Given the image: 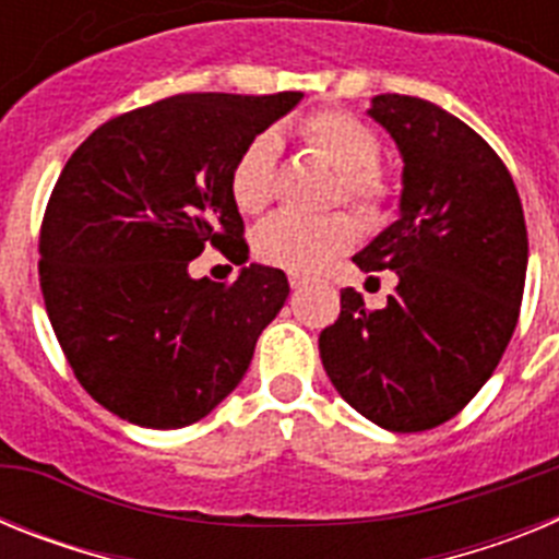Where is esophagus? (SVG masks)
<instances>
[{
    "instance_id": "34e87169",
    "label": "esophagus",
    "mask_w": 559,
    "mask_h": 559,
    "mask_svg": "<svg viewBox=\"0 0 559 559\" xmlns=\"http://www.w3.org/2000/svg\"><path fill=\"white\" fill-rule=\"evenodd\" d=\"M288 283H290V288H302V285L308 283V280H305L302 274H296V271H290V274H288Z\"/></svg>"
}]
</instances>
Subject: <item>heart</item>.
<instances>
[{"label": "heart", "mask_w": 559, "mask_h": 559, "mask_svg": "<svg viewBox=\"0 0 559 559\" xmlns=\"http://www.w3.org/2000/svg\"><path fill=\"white\" fill-rule=\"evenodd\" d=\"M299 136L313 147L330 167L338 170L333 204L347 201L367 224H380L397 199L392 173L380 165V133L344 108H316L299 122ZM276 153L280 140L271 131L257 133L240 151L229 173V192L237 210L260 215L274 201ZM358 224L347 212H333L324 218L274 215L257 226L251 246L257 260L288 271H316L333 257L353 249Z\"/></svg>", "instance_id": "obj_1"}]
</instances>
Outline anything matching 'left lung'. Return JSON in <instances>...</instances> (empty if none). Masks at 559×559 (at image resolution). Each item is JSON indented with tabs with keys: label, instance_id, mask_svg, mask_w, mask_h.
<instances>
[{
	"label": "left lung",
	"instance_id": "left-lung-1",
	"mask_svg": "<svg viewBox=\"0 0 559 559\" xmlns=\"http://www.w3.org/2000/svg\"><path fill=\"white\" fill-rule=\"evenodd\" d=\"M369 114L403 153V199L353 263L394 271L397 288L380 310L341 290L319 353L355 412L389 431H428L476 397L515 333L526 221L501 156L459 117L408 95H378Z\"/></svg>",
	"mask_w": 559,
	"mask_h": 559
}]
</instances>
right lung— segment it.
I'll return each mask as SVG.
<instances>
[{
	"mask_svg": "<svg viewBox=\"0 0 559 559\" xmlns=\"http://www.w3.org/2000/svg\"><path fill=\"white\" fill-rule=\"evenodd\" d=\"M299 100L173 95L103 122L63 165L44 210L38 280L69 367L117 417L185 428L243 380L288 276L251 263L212 283L187 265L210 246L243 263L231 165Z\"/></svg>",
	"mask_w": 559,
	"mask_h": 559,
	"instance_id": "1",
	"label": "right lung"
}]
</instances>
